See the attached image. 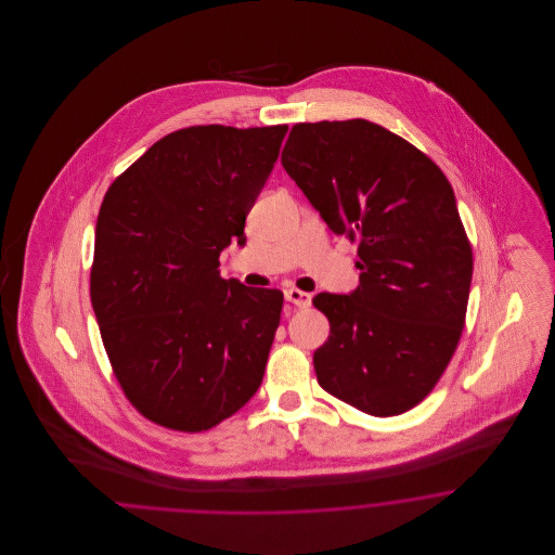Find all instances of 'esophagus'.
<instances>
[{
	"instance_id": "1",
	"label": "esophagus",
	"mask_w": 555,
	"mask_h": 555,
	"mask_svg": "<svg viewBox=\"0 0 555 555\" xmlns=\"http://www.w3.org/2000/svg\"><path fill=\"white\" fill-rule=\"evenodd\" d=\"M285 299L291 301L295 308H310L312 306V295L304 293V291L287 289L285 291Z\"/></svg>"
}]
</instances>
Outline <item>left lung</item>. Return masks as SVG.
<instances>
[{"label": "left lung", "mask_w": 555, "mask_h": 555, "mask_svg": "<svg viewBox=\"0 0 555 555\" xmlns=\"http://www.w3.org/2000/svg\"><path fill=\"white\" fill-rule=\"evenodd\" d=\"M283 168L335 235L360 241V285L318 293L331 322L318 383L370 416L433 391L457 347L473 249L446 175L391 131L356 118L291 129Z\"/></svg>", "instance_id": "left-lung-1"}]
</instances>
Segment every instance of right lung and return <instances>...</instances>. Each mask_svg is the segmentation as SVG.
<instances>
[{
    "label": "right lung",
    "mask_w": 555,
    "mask_h": 555,
    "mask_svg": "<svg viewBox=\"0 0 555 555\" xmlns=\"http://www.w3.org/2000/svg\"><path fill=\"white\" fill-rule=\"evenodd\" d=\"M289 127H191L107 189L91 304L122 391L150 421L199 433L262 385L283 293L220 276Z\"/></svg>",
    "instance_id": "add662e5"
}]
</instances>
